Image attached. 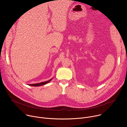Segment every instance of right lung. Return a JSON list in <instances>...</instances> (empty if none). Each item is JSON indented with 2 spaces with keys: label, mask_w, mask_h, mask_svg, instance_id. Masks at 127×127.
Returning <instances> with one entry per match:
<instances>
[{
  "label": "right lung",
  "mask_w": 127,
  "mask_h": 127,
  "mask_svg": "<svg viewBox=\"0 0 127 127\" xmlns=\"http://www.w3.org/2000/svg\"><path fill=\"white\" fill-rule=\"evenodd\" d=\"M53 78L50 79L49 80H48L47 81H45V82H41V83H35V84H29V85L31 86H42V85H45L47 83H48L49 82H50Z\"/></svg>",
  "instance_id": "1"
}]
</instances>
